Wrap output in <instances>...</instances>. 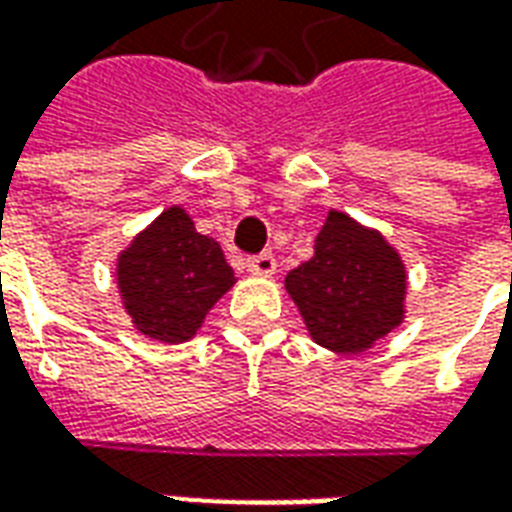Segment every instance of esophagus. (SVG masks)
Listing matches in <instances>:
<instances>
[{"mask_svg":"<svg viewBox=\"0 0 512 512\" xmlns=\"http://www.w3.org/2000/svg\"><path fill=\"white\" fill-rule=\"evenodd\" d=\"M246 266H249L252 274L268 277V274H274V268H277V257L271 255V252H260V255L249 257V260H246Z\"/></svg>","mask_w":512,"mask_h":512,"instance_id":"1","label":"esophagus"}]
</instances>
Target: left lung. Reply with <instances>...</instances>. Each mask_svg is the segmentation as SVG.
Returning a JSON list of instances; mask_svg holds the SVG:
<instances>
[{"mask_svg": "<svg viewBox=\"0 0 512 512\" xmlns=\"http://www.w3.org/2000/svg\"><path fill=\"white\" fill-rule=\"evenodd\" d=\"M312 340L337 354H362L403 321L406 268L376 230L332 211L315 255L285 279Z\"/></svg>", "mask_w": 512, "mask_h": 512, "instance_id": "left-lung-1", "label": "left lung"}]
</instances>
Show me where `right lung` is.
Here are the masks:
<instances>
[{"mask_svg":"<svg viewBox=\"0 0 512 512\" xmlns=\"http://www.w3.org/2000/svg\"><path fill=\"white\" fill-rule=\"evenodd\" d=\"M222 246L194 230L183 208H169L134 238L117 263V285L136 329L161 343H183L233 288Z\"/></svg>","mask_w":512,"mask_h":512,"instance_id":"obj_1","label":"right lung"}]
</instances>
